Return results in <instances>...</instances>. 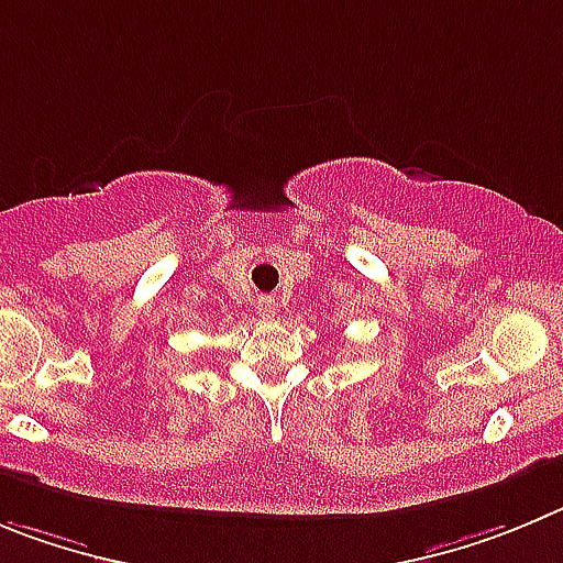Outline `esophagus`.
<instances>
[{
	"mask_svg": "<svg viewBox=\"0 0 563 563\" xmlns=\"http://www.w3.org/2000/svg\"><path fill=\"white\" fill-rule=\"evenodd\" d=\"M257 313H261V317H275L277 313L275 297H261V300H257Z\"/></svg>",
	"mask_w": 563,
	"mask_h": 563,
	"instance_id": "1",
	"label": "esophagus"
}]
</instances>
